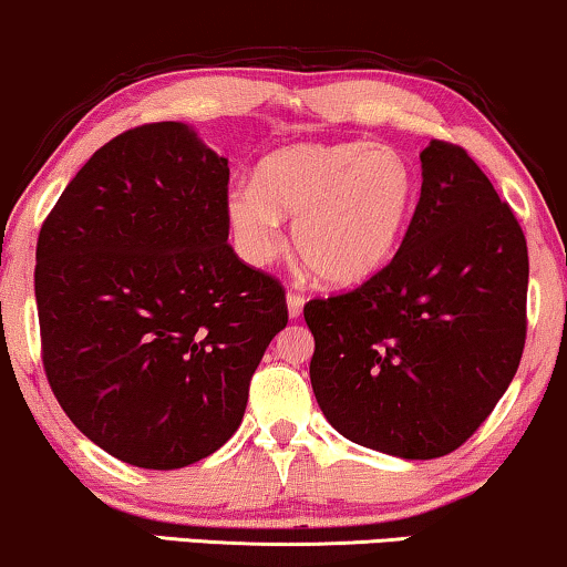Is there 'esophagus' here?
I'll return each mask as SVG.
<instances>
[{"label":"esophagus","mask_w":567,"mask_h":567,"mask_svg":"<svg viewBox=\"0 0 567 567\" xmlns=\"http://www.w3.org/2000/svg\"><path fill=\"white\" fill-rule=\"evenodd\" d=\"M303 296H300V292H296V290H288V313H290V319H298L300 313H303Z\"/></svg>","instance_id":"esophagus-1"}]
</instances>
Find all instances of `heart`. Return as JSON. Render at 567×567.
Returning a JSON list of instances; mask_svg holds the SVG:
<instances>
[{"label": "heart", "mask_w": 567, "mask_h": 567, "mask_svg": "<svg viewBox=\"0 0 567 567\" xmlns=\"http://www.w3.org/2000/svg\"><path fill=\"white\" fill-rule=\"evenodd\" d=\"M413 164L384 143H306L267 156L254 185L227 193L235 248L254 267L282 250L292 221L300 261L332 288H353L395 259L413 217Z\"/></svg>", "instance_id": "1"}]
</instances>
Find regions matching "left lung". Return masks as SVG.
<instances>
[{"instance_id":"1","label":"left lung","mask_w":567,"mask_h":567,"mask_svg":"<svg viewBox=\"0 0 567 567\" xmlns=\"http://www.w3.org/2000/svg\"><path fill=\"white\" fill-rule=\"evenodd\" d=\"M421 177L395 259L303 308L321 413L350 442L405 461L461 447L526 342L528 250L513 209L453 143H429Z\"/></svg>"}]
</instances>
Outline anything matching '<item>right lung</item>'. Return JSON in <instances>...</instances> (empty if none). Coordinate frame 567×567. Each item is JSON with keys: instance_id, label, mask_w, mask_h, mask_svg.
Returning <instances> with one entry per match:
<instances>
[{"instance_id": "1", "label": "right lung", "mask_w": 567, "mask_h": 567, "mask_svg": "<svg viewBox=\"0 0 567 567\" xmlns=\"http://www.w3.org/2000/svg\"><path fill=\"white\" fill-rule=\"evenodd\" d=\"M230 167L183 123L104 143L35 246L44 371L68 419L117 461L172 471L238 432L288 324L285 290L227 235Z\"/></svg>"}]
</instances>
